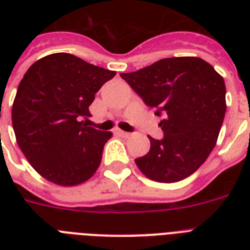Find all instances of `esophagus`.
I'll return each mask as SVG.
<instances>
[{"instance_id": "obj_1", "label": "esophagus", "mask_w": 250, "mask_h": 250, "mask_svg": "<svg viewBox=\"0 0 250 250\" xmlns=\"http://www.w3.org/2000/svg\"><path fill=\"white\" fill-rule=\"evenodd\" d=\"M118 135H121L122 137H129V136H131V133L125 132V131H121V129L118 131Z\"/></svg>"}]
</instances>
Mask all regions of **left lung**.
<instances>
[{
	"mask_svg": "<svg viewBox=\"0 0 250 250\" xmlns=\"http://www.w3.org/2000/svg\"><path fill=\"white\" fill-rule=\"evenodd\" d=\"M121 76L157 115H164V139L149 136L150 150L135 160L141 172L160 183L193 174L217 144L225 119L223 78L197 57L164 58Z\"/></svg>",
	"mask_w": 250,
	"mask_h": 250,
	"instance_id": "left-lung-1",
	"label": "left lung"
}]
</instances>
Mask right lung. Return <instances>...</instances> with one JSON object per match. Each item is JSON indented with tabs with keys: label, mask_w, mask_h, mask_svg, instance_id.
<instances>
[{
	"label": "right lung",
	"mask_w": 250,
	"mask_h": 250,
	"mask_svg": "<svg viewBox=\"0 0 250 250\" xmlns=\"http://www.w3.org/2000/svg\"><path fill=\"white\" fill-rule=\"evenodd\" d=\"M115 74L68 53L44 57L27 70L11 121L19 148L42 178L72 187L97 171L113 133L82 119L89 117L94 94Z\"/></svg>",
	"instance_id": "1"
}]
</instances>
